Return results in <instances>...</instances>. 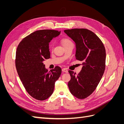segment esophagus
<instances>
[{
	"instance_id": "34e87169",
	"label": "esophagus",
	"mask_w": 124,
	"mask_h": 124,
	"mask_svg": "<svg viewBox=\"0 0 124 124\" xmlns=\"http://www.w3.org/2000/svg\"><path fill=\"white\" fill-rule=\"evenodd\" d=\"M62 71H63V72H66V73L68 72V70H67V69L66 68H62Z\"/></svg>"
}]
</instances>
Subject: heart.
<instances>
[{"label":"heart","instance_id":"heart-1","mask_svg":"<svg viewBox=\"0 0 124 124\" xmlns=\"http://www.w3.org/2000/svg\"><path fill=\"white\" fill-rule=\"evenodd\" d=\"M61 42L62 43V44L63 45V46H68V45L71 44V43H73V42H72V41H71L69 38H62L61 40ZM53 47H54V43H52L50 45V48L51 50H53Z\"/></svg>","mask_w":124,"mask_h":124}]
</instances>
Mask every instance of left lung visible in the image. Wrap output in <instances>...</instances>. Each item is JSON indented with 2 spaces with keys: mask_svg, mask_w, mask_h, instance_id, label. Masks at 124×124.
I'll return each instance as SVG.
<instances>
[{
  "mask_svg": "<svg viewBox=\"0 0 124 124\" xmlns=\"http://www.w3.org/2000/svg\"><path fill=\"white\" fill-rule=\"evenodd\" d=\"M76 44V59L82 61L81 72L69 70L70 93L80 99L91 95L102 78L106 68V52L103 43L94 32L86 28L65 30Z\"/></svg>",
  "mask_w": 124,
  "mask_h": 124,
  "instance_id": "1",
  "label": "left lung"
}]
</instances>
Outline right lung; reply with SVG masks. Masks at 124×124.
Instances as JSON below:
<instances>
[{
  "label": "right lung",
  "mask_w": 124,
  "mask_h": 124,
  "mask_svg": "<svg viewBox=\"0 0 124 124\" xmlns=\"http://www.w3.org/2000/svg\"><path fill=\"white\" fill-rule=\"evenodd\" d=\"M61 31L52 29L37 31L26 36L18 45L16 66L26 91L38 100L47 99L53 93L55 82L61 76L59 66L48 71L43 62L50 58L48 44Z\"/></svg>",
  "instance_id": "obj_1"
}]
</instances>
